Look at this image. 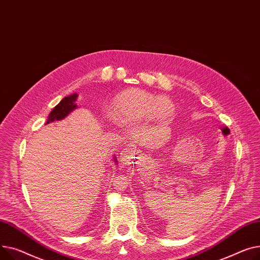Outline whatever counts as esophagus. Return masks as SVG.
I'll return each instance as SVG.
<instances>
[{
    "mask_svg": "<svg viewBox=\"0 0 260 260\" xmlns=\"http://www.w3.org/2000/svg\"><path fill=\"white\" fill-rule=\"evenodd\" d=\"M130 152H131V148H127L126 151H124L123 153H121V159H123V160H127V159L129 158L128 156H129Z\"/></svg>",
    "mask_w": 260,
    "mask_h": 260,
    "instance_id": "34e87169",
    "label": "esophagus"
}]
</instances>
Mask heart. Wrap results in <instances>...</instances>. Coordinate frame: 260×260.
<instances>
[{
    "mask_svg": "<svg viewBox=\"0 0 260 260\" xmlns=\"http://www.w3.org/2000/svg\"><path fill=\"white\" fill-rule=\"evenodd\" d=\"M175 111L174 102L144 90L132 89L118 94L112 103L113 119L121 126H128L146 119H166Z\"/></svg>",
    "mask_w": 260,
    "mask_h": 260,
    "instance_id": "1",
    "label": "heart"
}]
</instances>
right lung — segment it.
I'll return each mask as SVG.
<instances>
[{"mask_svg":"<svg viewBox=\"0 0 260 260\" xmlns=\"http://www.w3.org/2000/svg\"><path fill=\"white\" fill-rule=\"evenodd\" d=\"M78 96H79L78 93H73L71 95L64 98L62 101H60L52 109V111L49 113L48 119H47V121H46V125L49 123H52V121H54V120H60V119L65 118L68 114H70L73 110L78 108V105L75 104ZM114 161L117 162L116 158H114Z\"/></svg>","mask_w":260,"mask_h":260,"instance_id":"obj_1","label":"right lung"}]
</instances>
